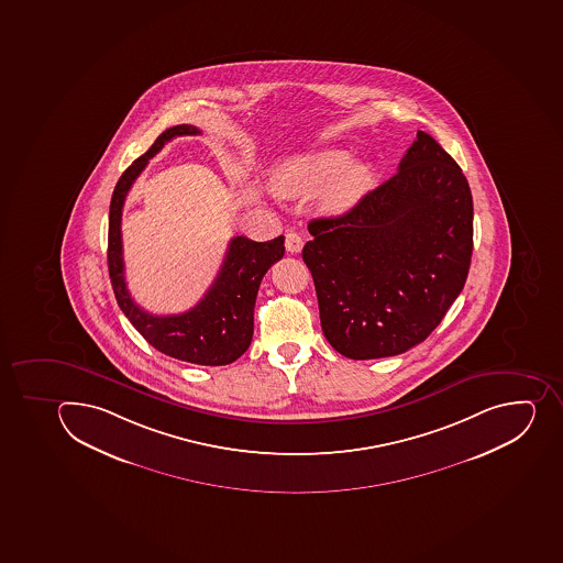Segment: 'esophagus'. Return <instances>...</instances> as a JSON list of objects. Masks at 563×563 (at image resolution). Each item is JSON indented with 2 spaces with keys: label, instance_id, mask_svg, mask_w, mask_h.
<instances>
[{
  "label": "esophagus",
  "instance_id": "34e87169",
  "mask_svg": "<svg viewBox=\"0 0 563 563\" xmlns=\"http://www.w3.org/2000/svg\"><path fill=\"white\" fill-rule=\"evenodd\" d=\"M285 250L292 253V255L301 253V250H303V239H301V235L294 233V231L287 233V235H285Z\"/></svg>",
  "mask_w": 563,
  "mask_h": 563
}]
</instances>
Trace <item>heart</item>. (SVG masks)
<instances>
[{"label":"heart","mask_w":563,"mask_h":563,"mask_svg":"<svg viewBox=\"0 0 563 563\" xmlns=\"http://www.w3.org/2000/svg\"><path fill=\"white\" fill-rule=\"evenodd\" d=\"M375 179L369 162L350 163V152L324 148L294 157L276 172V188L290 197L310 196L333 181L324 196V210L343 213L357 205Z\"/></svg>","instance_id":"b5f03b06"}]
</instances>
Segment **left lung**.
I'll list each match as a JSON object with an SVG mask.
<instances>
[{
  "label": "left lung",
  "instance_id": "1",
  "mask_svg": "<svg viewBox=\"0 0 563 563\" xmlns=\"http://www.w3.org/2000/svg\"><path fill=\"white\" fill-rule=\"evenodd\" d=\"M308 231L303 260L328 343L353 361L393 357L426 341L465 287L472 191L460 165L418 131L391 179Z\"/></svg>",
  "mask_w": 563,
  "mask_h": 563
}]
</instances>
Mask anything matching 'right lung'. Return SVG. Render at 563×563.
<instances>
[{"label": "right lung", "mask_w": 563, "mask_h": 563, "mask_svg": "<svg viewBox=\"0 0 563 563\" xmlns=\"http://www.w3.org/2000/svg\"><path fill=\"white\" fill-rule=\"evenodd\" d=\"M199 129L188 123L167 129L143 156L123 172L114 186L109 208L108 265L118 305L157 352L199 366H225L250 347L256 294L271 265L285 253L284 235L269 242L233 236L224 262L205 298L188 312L154 316L131 298L125 284L122 250V210L125 197L148 159L177 136H196Z\"/></svg>", "instance_id": "1"}]
</instances>
